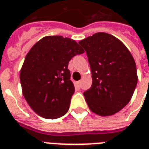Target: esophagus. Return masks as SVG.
Returning a JSON list of instances; mask_svg holds the SVG:
<instances>
[{
  "instance_id": "1",
  "label": "esophagus",
  "mask_w": 149,
  "mask_h": 149,
  "mask_svg": "<svg viewBox=\"0 0 149 149\" xmlns=\"http://www.w3.org/2000/svg\"><path fill=\"white\" fill-rule=\"evenodd\" d=\"M81 81H79V82H77V85L79 86H81Z\"/></svg>"
}]
</instances>
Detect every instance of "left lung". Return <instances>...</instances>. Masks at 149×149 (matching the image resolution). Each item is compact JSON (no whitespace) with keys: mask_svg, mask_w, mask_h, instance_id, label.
<instances>
[{"mask_svg":"<svg viewBox=\"0 0 149 149\" xmlns=\"http://www.w3.org/2000/svg\"><path fill=\"white\" fill-rule=\"evenodd\" d=\"M88 57L92 86L83 93L89 108L100 116H110L130 102L137 84L134 59L122 42L97 32L79 41Z\"/></svg>","mask_w":149,"mask_h":149,"instance_id":"8db88e82","label":"left lung"}]
</instances>
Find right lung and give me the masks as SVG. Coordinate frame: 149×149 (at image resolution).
<instances>
[{"label": "right lung", "mask_w": 149, "mask_h": 149, "mask_svg": "<svg viewBox=\"0 0 149 149\" xmlns=\"http://www.w3.org/2000/svg\"><path fill=\"white\" fill-rule=\"evenodd\" d=\"M83 52L74 40L50 36L38 41L26 55L19 74L23 94L40 117L55 119L67 113L74 93L68 63Z\"/></svg>", "instance_id": "add662e5"}]
</instances>
